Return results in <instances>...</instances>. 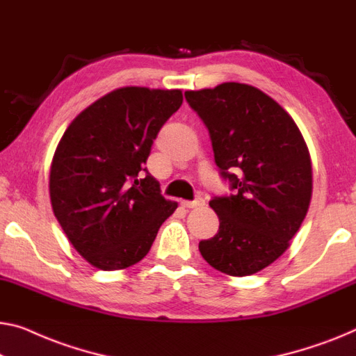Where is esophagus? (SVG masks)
<instances>
[{
  "instance_id": "34e87169",
  "label": "esophagus",
  "mask_w": 356,
  "mask_h": 356,
  "mask_svg": "<svg viewBox=\"0 0 356 356\" xmlns=\"http://www.w3.org/2000/svg\"><path fill=\"white\" fill-rule=\"evenodd\" d=\"M184 208H200V206H204V198L201 196H196L193 201H182Z\"/></svg>"
}]
</instances>
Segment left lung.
Instances as JSON below:
<instances>
[{"label":"left lung","instance_id":"obj_1","mask_svg":"<svg viewBox=\"0 0 356 356\" xmlns=\"http://www.w3.org/2000/svg\"><path fill=\"white\" fill-rule=\"evenodd\" d=\"M185 99L208 127L220 177L233 190L209 201L219 232L200 241L201 256L232 277L261 272L289 248L309 211L304 137L288 111L249 84L187 91Z\"/></svg>","mask_w":356,"mask_h":356}]
</instances>
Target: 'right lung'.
<instances>
[{
  "instance_id": "1",
  "label": "right lung",
  "mask_w": 356,
  "mask_h": 356,
  "mask_svg": "<svg viewBox=\"0 0 356 356\" xmlns=\"http://www.w3.org/2000/svg\"><path fill=\"white\" fill-rule=\"evenodd\" d=\"M182 100L179 89L121 88L95 100L63 132L51 164L52 211L94 267L121 270L142 261L176 211L144 164Z\"/></svg>"
}]
</instances>
